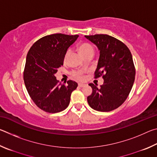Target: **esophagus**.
Here are the masks:
<instances>
[{"label":"esophagus","instance_id":"1","mask_svg":"<svg viewBox=\"0 0 157 157\" xmlns=\"http://www.w3.org/2000/svg\"><path fill=\"white\" fill-rule=\"evenodd\" d=\"M78 86H79V87H84V86H86V84H82V83H79V84H78Z\"/></svg>","mask_w":157,"mask_h":157}]
</instances>
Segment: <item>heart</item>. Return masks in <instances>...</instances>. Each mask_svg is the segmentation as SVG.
Masks as SVG:
<instances>
[{
  "label": "heart",
  "mask_w": 157,
  "mask_h": 157,
  "mask_svg": "<svg viewBox=\"0 0 157 157\" xmlns=\"http://www.w3.org/2000/svg\"><path fill=\"white\" fill-rule=\"evenodd\" d=\"M79 50L84 57L89 54H93V55L94 54V48L91 44L89 43L81 44L79 46ZM70 54H71V50L69 49L67 50V52H66L65 57H64L65 60L67 59V58L68 57L69 55H70ZM73 75L74 76L76 77L77 78H78L79 79H82L84 78L83 73H82V71H75V72L73 73Z\"/></svg>",
  "instance_id": "obj_1"
}]
</instances>
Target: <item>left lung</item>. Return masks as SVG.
<instances>
[{"mask_svg": "<svg viewBox=\"0 0 157 157\" xmlns=\"http://www.w3.org/2000/svg\"><path fill=\"white\" fill-rule=\"evenodd\" d=\"M100 51L95 78L102 76L104 83L89 84L92 94L87 97L90 107L107 112L123 104L131 91L135 79L132 55L123 42L107 34L85 36Z\"/></svg>", "mask_w": 157, "mask_h": 157, "instance_id": "1", "label": "left lung"}]
</instances>
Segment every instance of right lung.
<instances>
[{"instance_id":"add662e5","label":"right lung","mask_w":157,"mask_h":157,"mask_svg":"<svg viewBox=\"0 0 157 157\" xmlns=\"http://www.w3.org/2000/svg\"><path fill=\"white\" fill-rule=\"evenodd\" d=\"M79 35L53 34L39 39L26 57L23 74L26 89L39 109L48 113L60 112L70 103L71 95L78 87L72 80L59 84L55 74L63 66L66 52Z\"/></svg>"}]
</instances>
